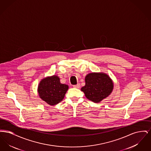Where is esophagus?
Returning <instances> with one entry per match:
<instances>
[{"label": "esophagus", "instance_id": "esophagus-1", "mask_svg": "<svg viewBox=\"0 0 151 151\" xmlns=\"http://www.w3.org/2000/svg\"><path fill=\"white\" fill-rule=\"evenodd\" d=\"M73 87L75 88H80V84H78L76 85H75V86H73Z\"/></svg>", "mask_w": 151, "mask_h": 151}]
</instances>
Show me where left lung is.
<instances>
[{"mask_svg":"<svg viewBox=\"0 0 151 151\" xmlns=\"http://www.w3.org/2000/svg\"><path fill=\"white\" fill-rule=\"evenodd\" d=\"M86 85L81 88L86 98L98 103L111 93L114 83L108 74L104 72H92L85 78Z\"/></svg>","mask_w":151,"mask_h":151,"instance_id":"8db88e82","label":"left lung"}]
</instances>
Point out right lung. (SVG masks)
Here are the masks:
<instances>
[{
  "label": "right lung",
  "instance_id": "add662e5",
  "mask_svg": "<svg viewBox=\"0 0 151 151\" xmlns=\"http://www.w3.org/2000/svg\"><path fill=\"white\" fill-rule=\"evenodd\" d=\"M68 89V85L62 84L58 76L52 75L40 81L37 92L42 100L52 106L63 100Z\"/></svg>",
  "mask_w": 151,
  "mask_h": 151
}]
</instances>
